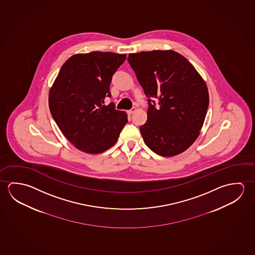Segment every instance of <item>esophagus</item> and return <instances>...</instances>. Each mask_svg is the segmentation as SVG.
<instances>
[{"instance_id":"34e87169","label":"esophagus","mask_w":255,"mask_h":255,"mask_svg":"<svg viewBox=\"0 0 255 255\" xmlns=\"http://www.w3.org/2000/svg\"><path fill=\"white\" fill-rule=\"evenodd\" d=\"M136 111V108H131V109H129V110H127V114L128 115H132Z\"/></svg>"}]
</instances>
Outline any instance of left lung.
I'll return each instance as SVG.
<instances>
[{
    "label": "left lung",
    "instance_id": "left-lung-1",
    "mask_svg": "<svg viewBox=\"0 0 255 255\" xmlns=\"http://www.w3.org/2000/svg\"><path fill=\"white\" fill-rule=\"evenodd\" d=\"M128 62L148 98L147 120L139 127L145 144L163 156L188 149L198 137L208 109L204 80L173 50L130 53Z\"/></svg>",
    "mask_w": 255,
    "mask_h": 255
}]
</instances>
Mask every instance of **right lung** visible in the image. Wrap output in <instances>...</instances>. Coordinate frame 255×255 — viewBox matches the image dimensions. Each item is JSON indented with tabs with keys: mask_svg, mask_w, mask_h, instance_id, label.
Here are the masks:
<instances>
[{
	"mask_svg": "<svg viewBox=\"0 0 255 255\" xmlns=\"http://www.w3.org/2000/svg\"><path fill=\"white\" fill-rule=\"evenodd\" d=\"M126 54L92 51L76 54L63 65L49 94L51 116L79 150L100 154L114 146L128 122L111 98L110 83Z\"/></svg>",
	"mask_w": 255,
	"mask_h": 255,
	"instance_id": "add662e5",
	"label": "right lung"
}]
</instances>
